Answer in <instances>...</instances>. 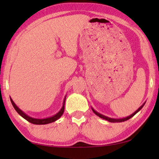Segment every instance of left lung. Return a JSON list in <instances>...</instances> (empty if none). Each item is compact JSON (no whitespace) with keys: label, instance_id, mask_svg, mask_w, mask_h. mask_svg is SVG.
Returning <instances> with one entry per match:
<instances>
[{"label":"left lung","instance_id":"1","mask_svg":"<svg viewBox=\"0 0 159 159\" xmlns=\"http://www.w3.org/2000/svg\"><path fill=\"white\" fill-rule=\"evenodd\" d=\"M145 103V102L143 104L142 106H140V108H138V110L135 111H134V112L133 113V114H132L131 115H129V116H127V117H125V118H121V119H114V118H110V117H108V116H104V115H103V114H100V113H98V111H95V110L93 109V108H92V110H93V111L94 112V114H96L97 116H98L99 117H101V118H102V119H105V120H107V121H110V122H113V123H115V122H122V121H125L128 120V119H131L132 116H134V115H135V114H137V113H138V111H140L141 109H142V108L143 107V106H144Z\"/></svg>","mask_w":159,"mask_h":159}]
</instances>
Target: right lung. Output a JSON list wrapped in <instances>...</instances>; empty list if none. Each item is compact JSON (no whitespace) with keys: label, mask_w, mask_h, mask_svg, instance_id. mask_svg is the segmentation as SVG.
I'll use <instances>...</instances> for the list:
<instances>
[{"label":"right lung","mask_w":159,"mask_h":159,"mask_svg":"<svg viewBox=\"0 0 159 159\" xmlns=\"http://www.w3.org/2000/svg\"><path fill=\"white\" fill-rule=\"evenodd\" d=\"M66 96H65V98H64V101H63V106H62L61 108L60 109L59 111H58L57 114L53 115V116L48 117V118H44V119H36V118H33V117L28 116V115H27L25 112L22 111H21L20 108H19L18 106L15 104V103L13 101V100L11 98H10V99H11V102L12 105H13V106H14V109L16 111V112L18 113V114L20 115L21 116H22L24 119L29 121V122L34 124V125H47V124L52 123V122H53V121L58 120V119L62 116L63 114H64V104H65V101H66Z\"/></svg>","instance_id":"right-lung-1"}]
</instances>
